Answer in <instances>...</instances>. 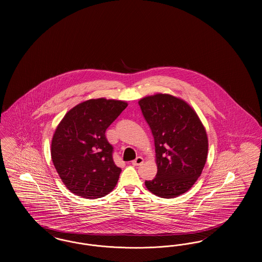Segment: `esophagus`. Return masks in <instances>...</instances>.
Segmentation results:
<instances>
[{"instance_id": "esophagus-1", "label": "esophagus", "mask_w": 262, "mask_h": 262, "mask_svg": "<svg viewBox=\"0 0 262 262\" xmlns=\"http://www.w3.org/2000/svg\"><path fill=\"white\" fill-rule=\"evenodd\" d=\"M143 161H144L143 158H142L141 156H138L134 161H132V164H133L134 166H140V165H142Z\"/></svg>"}]
</instances>
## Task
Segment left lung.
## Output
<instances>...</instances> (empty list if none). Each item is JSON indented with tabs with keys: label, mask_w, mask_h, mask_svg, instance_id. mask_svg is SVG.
Here are the masks:
<instances>
[{
	"label": "left lung",
	"mask_w": 262,
	"mask_h": 262,
	"mask_svg": "<svg viewBox=\"0 0 262 262\" xmlns=\"http://www.w3.org/2000/svg\"><path fill=\"white\" fill-rule=\"evenodd\" d=\"M155 144L157 174L145 181L153 194L173 199L198 181L207 159L208 138L204 125L185 100L157 93L138 101Z\"/></svg>",
	"instance_id": "1"
}]
</instances>
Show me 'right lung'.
Here are the masks:
<instances>
[{"instance_id":"1","label":"right lung","mask_w":262,"mask_h":262,"mask_svg":"<svg viewBox=\"0 0 262 262\" xmlns=\"http://www.w3.org/2000/svg\"><path fill=\"white\" fill-rule=\"evenodd\" d=\"M121 100L97 98L77 104L64 115L51 143V157L67 188L96 200L116 187L122 169L113 160L105 132L126 108Z\"/></svg>"}]
</instances>
